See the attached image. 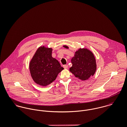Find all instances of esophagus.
<instances>
[{"mask_svg":"<svg viewBox=\"0 0 127 127\" xmlns=\"http://www.w3.org/2000/svg\"><path fill=\"white\" fill-rule=\"evenodd\" d=\"M63 67H64V69H67V68H68V65H64V66H63Z\"/></svg>","mask_w":127,"mask_h":127,"instance_id":"obj_1","label":"esophagus"}]
</instances>
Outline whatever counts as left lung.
<instances>
[{"label": "left lung", "instance_id": "1", "mask_svg": "<svg viewBox=\"0 0 127 127\" xmlns=\"http://www.w3.org/2000/svg\"><path fill=\"white\" fill-rule=\"evenodd\" d=\"M64 47L68 49L67 45ZM72 66L69 71L77 78L85 81L93 76L97 69L96 59L93 52L86 48H80L71 60Z\"/></svg>", "mask_w": 127, "mask_h": 127}]
</instances>
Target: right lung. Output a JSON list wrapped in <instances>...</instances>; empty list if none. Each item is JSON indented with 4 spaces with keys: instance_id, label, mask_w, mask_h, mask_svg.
<instances>
[{
    "instance_id": "add662e5",
    "label": "right lung",
    "mask_w": 127,
    "mask_h": 127,
    "mask_svg": "<svg viewBox=\"0 0 127 127\" xmlns=\"http://www.w3.org/2000/svg\"><path fill=\"white\" fill-rule=\"evenodd\" d=\"M52 48L41 46L36 50L29 63L31 76L36 84L46 87L56 80L64 68L52 56Z\"/></svg>"
}]
</instances>
